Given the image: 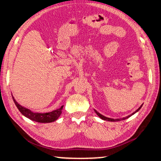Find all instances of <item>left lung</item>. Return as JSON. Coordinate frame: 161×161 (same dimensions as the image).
Wrapping results in <instances>:
<instances>
[{"mask_svg":"<svg viewBox=\"0 0 161 161\" xmlns=\"http://www.w3.org/2000/svg\"><path fill=\"white\" fill-rule=\"evenodd\" d=\"M142 105H143V104H142ZM142 105H141V107H140L139 108H138V109L136 110V111H134V112H133L132 114H130V115L128 116H126V117H125V118H123V119H110V118H107V117H106V116H103V115H102V114H99V112H97V111L96 110H94V111H95V112L97 113V115L99 116L100 117V118L102 119H103V120H106V121H121V120H122V119L124 120V119H128V118H129V117H130V116H132L133 114H134L135 113H136V112H137V111H138L140 110V108H141V107H142Z\"/></svg>","mask_w":161,"mask_h":161,"instance_id":"1","label":"left lung"}]
</instances>
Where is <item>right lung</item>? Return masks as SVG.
<instances>
[{"label": "right lung", "mask_w": 161, "mask_h": 161, "mask_svg": "<svg viewBox=\"0 0 161 161\" xmlns=\"http://www.w3.org/2000/svg\"><path fill=\"white\" fill-rule=\"evenodd\" d=\"M13 102L15 103L16 107L18 108V110L20 111V113L23 115L25 116L27 118L30 119L32 121L39 122V123H50V122H53L58 119L59 116L62 114V110L63 108V106L58 108V109L54 110L52 112L48 113H34L31 111V110L25 108L20 106L19 103L16 102L14 97H13Z\"/></svg>", "instance_id": "add662e5"}]
</instances>
